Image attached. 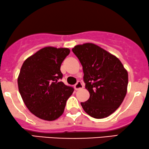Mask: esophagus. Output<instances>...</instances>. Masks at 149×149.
<instances>
[{"instance_id":"34e87169","label":"esophagus","mask_w":149,"mask_h":149,"mask_svg":"<svg viewBox=\"0 0 149 149\" xmlns=\"http://www.w3.org/2000/svg\"><path fill=\"white\" fill-rule=\"evenodd\" d=\"M74 88H75V89L76 90V91H78V90L80 89V88H83V85H82V82H80V81H78V82H77L76 84H75Z\"/></svg>"}]
</instances>
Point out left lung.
I'll return each mask as SVG.
<instances>
[{
	"label": "left lung",
	"instance_id": "1",
	"mask_svg": "<svg viewBox=\"0 0 149 149\" xmlns=\"http://www.w3.org/2000/svg\"><path fill=\"white\" fill-rule=\"evenodd\" d=\"M83 69L85 87L90 93L81 102L92 118L102 119L118 109L126 96L128 72L116 56L93 43L78 45L72 49Z\"/></svg>",
	"mask_w": 149,
	"mask_h": 149
}]
</instances>
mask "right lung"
Listing matches in <instances>:
<instances>
[{
    "instance_id": "obj_1",
    "label": "right lung",
    "mask_w": 149,
    "mask_h": 149,
    "mask_svg": "<svg viewBox=\"0 0 149 149\" xmlns=\"http://www.w3.org/2000/svg\"><path fill=\"white\" fill-rule=\"evenodd\" d=\"M68 48L46 47L24 61L18 78L20 94L29 111L47 121L63 115L73 88L61 79V66L69 55Z\"/></svg>"
}]
</instances>
